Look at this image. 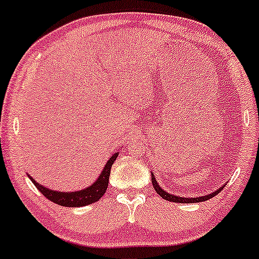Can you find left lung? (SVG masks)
<instances>
[{
  "instance_id": "1",
  "label": "left lung",
  "mask_w": 259,
  "mask_h": 259,
  "mask_svg": "<svg viewBox=\"0 0 259 259\" xmlns=\"http://www.w3.org/2000/svg\"><path fill=\"white\" fill-rule=\"evenodd\" d=\"M151 179H152V185L154 187V190H156V192L160 196V197L164 198V200H167V201H170V202H177V203H196V202L207 201V200H209V198L214 197L215 195H218L219 192H221L225 186V185H223L222 187H219L218 190H215L214 192H212V194H208L206 196H201V197H190V198H187V197H180V196H175V195L168 194L167 191H164V190H163L162 187L158 185V183H157L156 178H154L153 174H151Z\"/></svg>"
}]
</instances>
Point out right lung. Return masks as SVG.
I'll use <instances>...</instances> for the list:
<instances>
[{"instance_id":"obj_1","label":"right lung","mask_w":259,"mask_h":259,"mask_svg":"<svg viewBox=\"0 0 259 259\" xmlns=\"http://www.w3.org/2000/svg\"><path fill=\"white\" fill-rule=\"evenodd\" d=\"M118 152L113 153L112 157L107 160L105 168H103L102 173L97 178V180L90 186L85 187L84 190H79V191L72 192H63V191H55V190L47 189L46 186L38 184L36 180H34L29 175L30 180L32 181L38 191L42 194L45 197L49 198L53 203H57L59 206L63 207H82L88 206V204L94 203V202L99 201L103 195H105L107 186L109 183V174H111V168L117 159Z\"/></svg>"}]
</instances>
